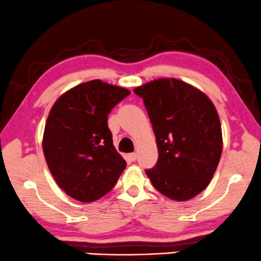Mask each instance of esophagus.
<instances>
[{
	"label": "esophagus",
	"instance_id": "esophagus-1",
	"mask_svg": "<svg viewBox=\"0 0 261 261\" xmlns=\"http://www.w3.org/2000/svg\"><path fill=\"white\" fill-rule=\"evenodd\" d=\"M129 159L132 161H136L137 160V154L136 152H132V154H129Z\"/></svg>",
	"mask_w": 261,
	"mask_h": 261
}]
</instances>
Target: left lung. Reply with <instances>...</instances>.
Wrapping results in <instances>:
<instances>
[{"mask_svg": "<svg viewBox=\"0 0 261 261\" xmlns=\"http://www.w3.org/2000/svg\"><path fill=\"white\" fill-rule=\"evenodd\" d=\"M144 101L158 144L159 159L145 170L152 186L177 201L194 198L209 186L222 152L221 124L211 100L174 78L134 89Z\"/></svg>", "mask_w": 261, "mask_h": 261, "instance_id": "8db88e82", "label": "left lung"}]
</instances>
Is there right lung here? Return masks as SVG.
I'll use <instances>...</instances> for the list:
<instances>
[{
    "mask_svg": "<svg viewBox=\"0 0 261 261\" xmlns=\"http://www.w3.org/2000/svg\"><path fill=\"white\" fill-rule=\"evenodd\" d=\"M129 94L96 79L70 89L52 106L42 150L57 185L75 200L103 197L127 166L113 146L107 116Z\"/></svg>",
    "mask_w": 261,
    "mask_h": 261,
    "instance_id": "1",
    "label": "right lung"
}]
</instances>
